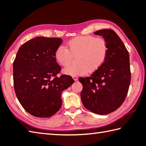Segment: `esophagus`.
I'll return each instance as SVG.
<instances>
[{
    "instance_id": "obj_1",
    "label": "esophagus",
    "mask_w": 146,
    "mask_h": 146,
    "mask_svg": "<svg viewBox=\"0 0 146 146\" xmlns=\"http://www.w3.org/2000/svg\"><path fill=\"white\" fill-rule=\"evenodd\" d=\"M72 78H73V80H75V81H77V80H78V77L76 76H72Z\"/></svg>"
}]
</instances>
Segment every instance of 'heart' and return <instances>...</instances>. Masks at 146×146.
<instances>
[{"label":"heart","mask_w":146,"mask_h":146,"mask_svg":"<svg viewBox=\"0 0 146 146\" xmlns=\"http://www.w3.org/2000/svg\"><path fill=\"white\" fill-rule=\"evenodd\" d=\"M66 46H58L54 52L56 60L62 66H66L76 56L75 64L63 69L64 73L70 76H82L94 73L100 68L106 60L108 46L106 40L94 36H81L70 40Z\"/></svg>","instance_id":"obj_1"}]
</instances>
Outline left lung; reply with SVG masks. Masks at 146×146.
Returning a JSON list of instances; mask_svg holds the SVG:
<instances>
[{
	"label": "left lung",
	"instance_id": "obj_1",
	"mask_svg": "<svg viewBox=\"0 0 146 146\" xmlns=\"http://www.w3.org/2000/svg\"><path fill=\"white\" fill-rule=\"evenodd\" d=\"M106 40L108 53L103 65L89 77L80 78L83 85L81 100L92 112L106 115L124 102L131 83L129 54L122 40L112 29L94 33Z\"/></svg>",
	"mask_w": 146,
	"mask_h": 146
}]
</instances>
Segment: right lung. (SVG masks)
I'll return each mask as SVG.
<instances>
[{
	"instance_id": "obj_1",
	"label": "right lung",
	"mask_w": 146,
	"mask_h": 146,
	"mask_svg": "<svg viewBox=\"0 0 146 146\" xmlns=\"http://www.w3.org/2000/svg\"><path fill=\"white\" fill-rule=\"evenodd\" d=\"M61 38L37 37L26 42L13 63L14 86L18 100L32 115H53L62 105L61 93L74 83L71 76L58 77L61 66L54 52Z\"/></svg>"
}]
</instances>
